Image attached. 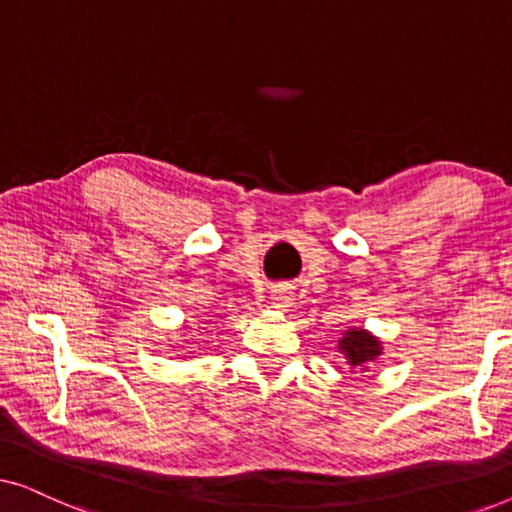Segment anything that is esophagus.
<instances>
[{
	"label": "esophagus",
	"instance_id": "obj_1",
	"mask_svg": "<svg viewBox=\"0 0 512 512\" xmlns=\"http://www.w3.org/2000/svg\"><path fill=\"white\" fill-rule=\"evenodd\" d=\"M270 303H272V307H275V310H282V312L289 310V307L293 305V291H291V286H286V284L277 286V289L272 291Z\"/></svg>",
	"mask_w": 512,
	"mask_h": 512
}]
</instances>
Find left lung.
<instances>
[{
	"instance_id": "8db88e82",
	"label": "left lung",
	"mask_w": 512,
	"mask_h": 512,
	"mask_svg": "<svg viewBox=\"0 0 512 512\" xmlns=\"http://www.w3.org/2000/svg\"><path fill=\"white\" fill-rule=\"evenodd\" d=\"M340 354L345 356L349 373L352 370H361L366 373L373 363L380 361L382 356V340L361 326H347V331H342V338L338 340Z\"/></svg>"
}]
</instances>
